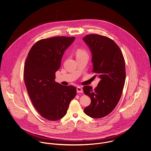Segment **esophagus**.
Wrapping results in <instances>:
<instances>
[{
	"label": "esophagus",
	"mask_w": 151,
	"mask_h": 151,
	"mask_svg": "<svg viewBox=\"0 0 151 151\" xmlns=\"http://www.w3.org/2000/svg\"><path fill=\"white\" fill-rule=\"evenodd\" d=\"M76 91H77L78 93H83V89L81 87H76Z\"/></svg>",
	"instance_id": "obj_1"
}]
</instances>
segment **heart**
<instances>
[{
	"label": "heart",
	"mask_w": 151,
	"mask_h": 151,
	"mask_svg": "<svg viewBox=\"0 0 151 151\" xmlns=\"http://www.w3.org/2000/svg\"><path fill=\"white\" fill-rule=\"evenodd\" d=\"M83 55H87V52L83 50H79L76 52V57L83 56Z\"/></svg>",
	"instance_id": "obj_1"
}]
</instances>
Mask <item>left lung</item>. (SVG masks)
I'll return each mask as SVG.
<instances>
[{"instance_id":"1","label":"left lung","mask_w":151,"mask_h":151,"mask_svg":"<svg viewBox=\"0 0 151 151\" xmlns=\"http://www.w3.org/2000/svg\"><path fill=\"white\" fill-rule=\"evenodd\" d=\"M91 52L93 69L100 79L94 90L84 86L91 104L84 109L90 117L101 118L109 114L120 99L126 79L125 61L119 46L110 38L90 34L83 39Z\"/></svg>"}]
</instances>
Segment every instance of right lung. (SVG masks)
Segmentation results:
<instances>
[{
  "mask_svg": "<svg viewBox=\"0 0 151 151\" xmlns=\"http://www.w3.org/2000/svg\"><path fill=\"white\" fill-rule=\"evenodd\" d=\"M75 37H53L42 39L32 47L24 66V81L34 107L47 120L64 117L70 101L76 94L73 86L55 82L63 55Z\"/></svg>",
  "mask_w": 151,
  "mask_h": 151,
  "instance_id": "add662e5",
  "label": "right lung"
}]
</instances>
